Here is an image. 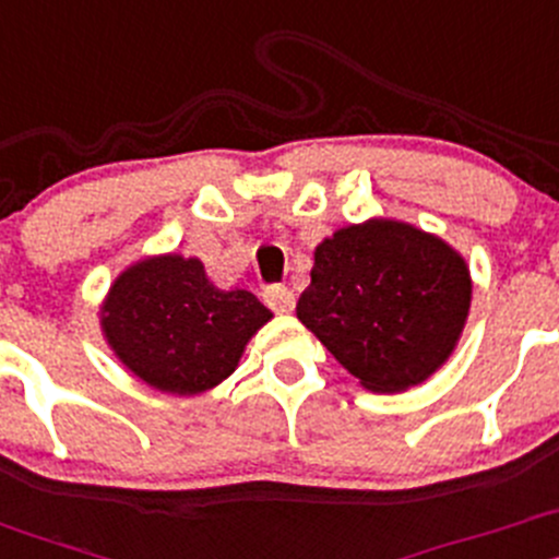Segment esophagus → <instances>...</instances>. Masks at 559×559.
I'll return each instance as SVG.
<instances>
[{"mask_svg": "<svg viewBox=\"0 0 559 559\" xmlns=\"http://www.w3.org/2000/svg\"><path fill=\"white\" fill-rule=\"evenodd\" d=\"M263 298H266V304L272 306V311H277V314H290V311L296 309V296H293V290H287L285 285L266 287Z\"/></svg>", "mask_w": 559, "mask_h": 559, "instance_id": "obj_1", "label": "esophagus"}]
</instances>
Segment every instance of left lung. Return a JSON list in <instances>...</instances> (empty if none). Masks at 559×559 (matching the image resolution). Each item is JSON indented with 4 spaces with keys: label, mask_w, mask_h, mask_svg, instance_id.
<instances>
[{
    "label": "left lung",
    "mask_w": 559,
    "mask_h": 559,
    "mask_svg": "<svg viewBox=\"0 0 559 559\" xmlns=\"http://www.w3.org/2000/svg\"><path fill=\"white\" fill-rule=\"evenodd\" d=\"M469 304L461 253L411 224L370 218L317 245L296 314L365 389L394 394L445 365Z\"/></svg>",
    "instance_id": "1"
}]
</instances>
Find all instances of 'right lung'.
Instances as JSON below:
<instances>
[{
	"label": "right lung",
	"instance_id": "1",
	"mask_svg": "<svg viewBox=\"0 0 559 559\" xmlns=\"http://www.w3.org/2000/svg\"><path fill=\"white\" fill-rule=\"evenodd\" d=\"M272 311L250 290H221L200 258L152 255L124 269L100 306L119 362L157 392L191 397L237 370Z\"/></svg>",
	"mask_w": 559,
	"mask_h": 559
}]
</instances>
